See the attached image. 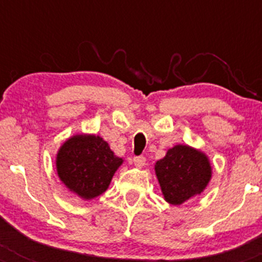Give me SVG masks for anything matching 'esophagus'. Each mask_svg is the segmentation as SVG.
<instances>
[{
    "instance_id": "obj_1",
    "label": "esophagus",
    "mask_w": 262,
    "mask_h": 262,
    "mask_svg": "<svg viewBox=\"0 0 262 262\" xmlns=\"http://www.w3.org/2000/svg\"><path fill=\"white\" fill-rule=\"evenodd\" d=\"M133 162L137 167H143L146 165V157L144 156H136V157H133Z\"/></svg>"
}]
</instances>
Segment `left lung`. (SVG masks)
<instances>
[{"label": "left lung", "mask_w": 262, "mask_h": 262, "mask_svg": "<svg viewBox=\"0 0 262 262\" xmlns=\"http://www.w3.org/2000/svg\"><path fill=\"white\" fill-rule=\"evenodd\" d=\"M156 175L165 199L180 205L205 189L212 176L209 161L202 152L187 146H175L156 163Z\"/></svg>", "instance_id": "8db88e82"}]
</instances>
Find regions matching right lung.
I'll return each instance as SVG.
<instances>
[{"label": "right lung", "instance_id": "add662e5", "mask_svg": "<svg viewBox=\"0 0 262 262\" xmlns=\"http://www.w3.org/2000/svg\"><path fill=\"white\" fill-rule=\"evenodd\" d=\"M121 163L123 160L116 157L109 144L96 136L72 137L57 156L60 180L84 199L102 194Z\"/></svg>", "mask_w": 262, "mask_h": 262}]
</instances>
